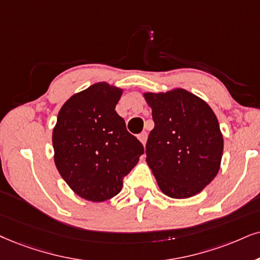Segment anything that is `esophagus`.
<instances>
[{
  "mask_svg": "<svg viewBox=\"0 0 260 260\" xmlns=\"http://www.w3.org/2000/svg\"><path fill=\"white\" fill-rule=\"evenodd\" d=\"M138 139L140 140V143L143 144V145H145V144H146V140H147V133H146V132L140 133L139 136H138Z\"/></svg>",
  "mask_w": 260,
  "mask_h": 260,
  "instance_id": "34e87169",
  "label": "esophagus"
}]
</instances>
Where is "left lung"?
<instances>
[{"instance_id": "left-lung-1", "label": "left lung", "mask_w": 260, "mask_h": 260, "mask_svg": "<svg viewBox=\"0 0 260 260\" xmlns=\"http://www.w3.org/2000/svg\"><path fill=\"white\" fill-rule=\"evenodd\" d=\"M144 98L154 122L146 143V162L158 187L175 199L198 194L221 167L223 136L215 113L183 88L145 92Z\"/></svg>"}]
</instances>
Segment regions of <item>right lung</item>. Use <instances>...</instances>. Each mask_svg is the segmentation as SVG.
Returning a JSON list of instances; mask_svg holds the SVG:
<instances>
[{"mask_svg": "<svg viewBox=\"0 0 260 260\" xmlns=\"http://www.w3.org/2000/svg\"><path fill=\"white\" fill-rule=\"evenodd\" d=\"M122 88L96 83L72 96L52 131L55 166L75 194L90 202L111 199L122 188L144 146L115 111Z\"/></svg>", "mask_w": 260, "mask_h": 260, "instance_id": "obj_1", "label": "right lung"}]
</instances>
